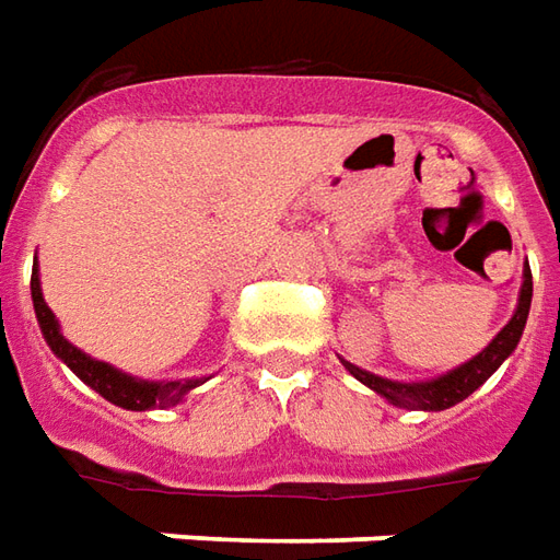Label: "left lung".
Returning a JSON list of instances; mask_svg holds the SVG:
<instances>
[{
    "mask_svg": "<svg viewBox=\"0 0 560 560\" xmlns=\"http://www.w3.org/2000/svg\"><path fill=\"white\" fill-rule=\"evenodd\" d=\"M530 295H534V277L524 268V283L518 292V307L503 329L497 331L491 345L485 347L481 353H476L472 360L451 369L448 375L433 377V381H418V384H402V381H390V377H377L365 369H357L353 362H345V369L350 375L362 381L369 390L381 393L387 402L399 405V408H420V411H445L451 405L464 402L469 393H476L488 381V377L503 365L509 353L522 341L524 323L530 314Z\"/></svg>",
    "mask_w": 560,
    "mask_h": 560,
    "instance_id": "obj_1",
    "label": "left lung"
}]
</instances>
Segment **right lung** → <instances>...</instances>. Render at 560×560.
<instances>
[{
	"mask_svg": "<svg viewBox=\"0 0 560 560\" xmlns=\"http://www.w3.org/2000/svg\"><path fill=\"white\" fill-rule=\"evenodd\" d=\"M30 292H33V307H36L38 326L42 335L60 360L67 362L75 375L96 390L103 399H109L118 408L127 411H149V408H170V405L183 402L185 393L195 390L198 384H203L200 377L195 381H140V377L125 375L121 369H112L109 362H100L88 353H81L79 347L69 345L67 338L60 335V323L51 314V307L42 299V287H38V265H33V277H30Z\"/></svg>",
	"mask_w": 560,
	"mask_h": 560,
	"instance_id": "obj_1",
	"label": "right lung"
}]
</instances>
